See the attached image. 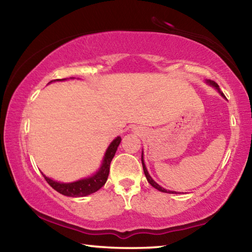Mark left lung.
I'll list each match as a JSON object with an SVG mask.
<instances>
[{"label":"left lung","instance_id":"obj_1","mask_svg":"<svg viewBox=\"0 0 252 252\" xmlns=\"http://www.w3.org/2000/svg\"><path fill=\"white\" fill-rule=\"evenodd\" d=\"M206 83L207 84H209V85H211V87H213L216 89V90H218V92L220 93L221 94V96H223L224 97V94L222 92H221V90H220V88H219V85L217 84L215 81H211V80H206ZM141 161H142V167H143V171H144V174H146V178H147V180H148V182L150 183V185L153 187V188H156L157 190H159V191H161V192H165V193H176V194H178L176 191H170V190H167V189H164V188H162L161 186H159L158 185V183L153 180V179L151 178V176L150 174H149V172H148V170H147V167H146V164H144V159H143V151H142V155H141Z\"/></svg>","mask_w":252,"mask_h":252}]
</instances>
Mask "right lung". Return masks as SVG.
Returning <instances> with one entry per match:
<instances>
[{"mask_svg": "<svg viewBox=\"0 0 252 252\" xmlns=\"http://www.w3.org/2000/svg\"><path fill=\"white\" fill-rule=\"evenodd\" d=\"M64 80L65 79H62V80L58 79L54 81H64ZM120 142H121V138L120 136H117V138L110 143V146L105 151V155L103 157V161H102L100 169L97 170L94 174H92L91 177L81 179V180L74 181V182L64 183V182H59V181L52 180L51 178L44 176L43 173L42 174H43L46 182H48L54 190H57L59 193H61L63 195H66V197L78 198V197H85V195L94 193L97 190L101 189V188L105 185L106 180H108L111 161H112L114 155H116L117 149L119 147V144H120Z\"/></svg>", "mask_w": 252, "mask_h": 252, "instance_id": "right-lung-1", "label": "right lung"}]
</instances>
